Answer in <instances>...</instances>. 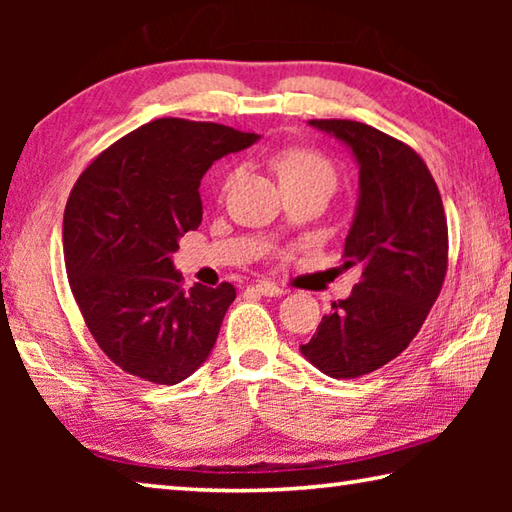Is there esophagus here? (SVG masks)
Instances as JSON below:
<instances>
[{"instance_id": "obj_1", "label": "esophagus", "mask_w": 512, "mask_h": 512, "mask_svg": "<svg viewBox=\"0 0 512 512\" xmlns=\"http://www.w3.org/2000/svg\"><path fill=\"white\" fill-rule=\"evenodd\" d=\"M255 291L262 293V296H266V298H280V296H284V293H287L284 289L277 287V284L268 282V280L257 282V284H255Z\"/></svg>"}]
</instances>
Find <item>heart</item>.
I'll use <instances>...</instances> for the list:
<instances>
[{"label": "heart", "instance_id": "heart-1", "mask_svg": "<svg viewBox=\"0 0 512 512\" xmlns=\"http://www.w3.org/2000/svg\"><path fill=\"white\" fill-rule=\"evenodd\" d=\"M273 164H275L280 183H289V180H305V178H327L334 183V167L316 151H309V149L282 151ZM230 180L232 176L225 180V185H230Z\"/></svg>", "mask_w": 512, "mask_h": 512}]
</instances>
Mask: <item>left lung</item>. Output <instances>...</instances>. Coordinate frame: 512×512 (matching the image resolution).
I'll return each mask as SVG.
<instances>
[{
	"mask_svg": "<svg viewBox=\"0 0 512 512\" xmlns=\"http://www.w3.org/2000/svg\"><path fill=\"white\" fill-rule=\"evenodd\" d=\"M348 144L359 201L345 237V268L359 266L350 298L332 302L300 352L334 379L386 366L420 332L447 273V219L427 164L411 146L361 121L311 119Z\"/></svg>",
	"mask_w": 512,
	"mask_h": 512,
	"instance_id": "1",
	"label": "left lung"
}]
</instances>
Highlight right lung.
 <instances>
[{
  "label": "right lung",
  "mask_w": 512,
  "mask_h": 512,
  "mask_svg": "<svg viewBox=\"0 0 512 512\" xmlns=\"http://www.w3.org/2000/svg\"><path fill=\"white\" fill-rule=\"evenodd\" d=\"M257 140L212 121L155 119L99 153L72 187L69 289L94 341L128 375L173 386L210 357L237 291L230 282L185 291L171 255L203 221V173Z\"/></svg>",
  "instance_id": "right-lung-1"
}]
</instances>
